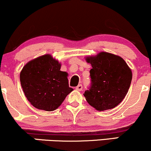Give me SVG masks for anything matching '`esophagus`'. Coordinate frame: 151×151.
<instances>
[{
  "label": "esophagus",
  "instance_id": "34e87169",
  "mask_svg": "<svg viewBox=\"0 0 151 151\" xmlns=\"http://www.w3.org/2000/svg\"><path fill=\"white\" fill-rule=\"evenodd\" d=\"M82 85H81V84H79V85L76 87V90H77V91H81V90H82Z\"/></svg>",
  "mask_w": 151,
  "mask_h": 151
}]
</instances>
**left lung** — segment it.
<instances>
[{
    "mask_svg": "<svg viewBox=\"0 0 151 151\" xmlns=\"http://www.w3.org/2000/svg\"><path fill=\"white\" fill-rule=\"evenodd\" d=\"M90 63L91 86L84 93L86 101L97 111L111 109L125 98L132 80V72L123 58L101 52L86 57Z\"/></svg>",
    "mask_w": 151,
    "mask_h": 151,
    "instance_id": "obj_1",
    "label": "left lung"
}]
</instances>
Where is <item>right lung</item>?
I'll list each match as a JSON object with an SVG mask.
<instances>
[{"label":"right lung","instance_id":"1","mask_svg":"<svg viewBox=\"0 0 151 151\" xmlns=\"http://www.w3.org/2000/svg\"><path fill=\"white\" fill-rule=\"evenodd\" d=\"M50 55L34 59L24 66L20 84L26 98L34 107L52 111L62 104L73 89L69 87L67 73Z\"/></svg>","mask_w":151,"mask_h":151}]
</instances>
